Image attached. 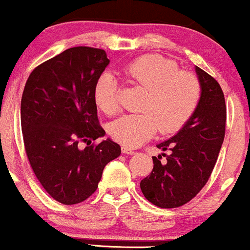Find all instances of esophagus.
Listing matches in <instances>:
<instances>
[{
  "label": "esophagus",
  "instance_id": "esophagus-1",
  "mask_svg": "<svg viewBox=\"0 0 250 250\" xmlns=\"http://www.w3.org/2000/svg\"><path fill=\"white\" fill-rule=\"evenodd\" d=\"M121 149H122V153H123V154H128V155H133V154H135V151L133 150V149L127 147V146H122Z\"/></svg>",
  "mask_w": 250,
  "mask_h": 250
}]
</instances>
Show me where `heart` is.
I'll return each mask as SVG.
<instances>
[{
	"label": "heart",
	"mask_w": 250,
	"mask_h": 250,
	"mask_svg": "<svg viewBox=\"0 0 250 250\" xmlns=\"http://www.w3.org/2000/svg\"><path fill=\"white\" fill-rule=\"evenodd\" d=\"M122 74L149 89L143 102L145 113L127 114L111 122L109 133L127 147H139L161 128L162 133L176 131L193 115L199 103L201 88L193 74L179 70L174 61L160 55L136 59L121 69ZM94 99L103 113L117 109V82L110 73L97 80Z\"/></svg>",
	"instance_id": "1"
}]
</instances>
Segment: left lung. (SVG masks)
Here are the masks:
<instances>
[{
	"mask_svg": "<svg viewBox=\"0 0 250 250\" xmlns=\"http://www.w3.org/2000/svg\"><path fill=\"white\" fill-rule=\"evenodd\" d=\"M201 95L190 119L173 137L156 146L170 154L153 156L154 168L140 187L149 202L176 208L196 196L213 171L225 139V95L214 77L195 67ZM162 156L166 162L161 163Z\"/></svg>",
	"mask_w": 250,
	"mask_h": 250,
	"instance_id": "1",
	"label": "left lung"
}]
</instances>
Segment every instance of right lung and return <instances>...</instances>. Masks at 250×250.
I'll list each match as a JSON object with an SVG mask.
<instances>
[{"mask_svg": "<svg viewBox=\"0 0 250 250\" xmlns=\"http://www.w3.org/2000/svg\"><path fill=\"white\" fill-rule=\"evenodd\" d=\"M104 50L74 47L31 71L21 100L25 153L37 180L63 205L87 200L121 147L103 137L94 88L109 64ZM87 143L81 149L78 142Z\"/></svg>", "mask_w": 250, "mask_h": 250, "instance_id": "1", "label": "right lung"}]
</instances>
